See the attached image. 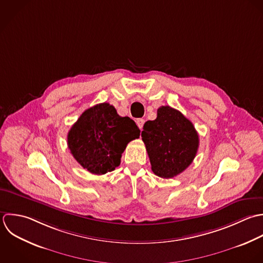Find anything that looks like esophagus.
<instances>
[{"instance_id":"1","label":"esophagus","mask_w":263,"mask_h":263,"mask_svg":"<svg viewBox=\"0 0 263 263\" xmlns=\"http://www.w3.org/2000/svg\"><path fill=\"white\" fill-rule=\"evenodd\" d=\"M144 120L143 119H137L136 120V124H137V126H138V128L140 129V130H142V127H143V125H144Z\"/></svg>"}]
</instances>
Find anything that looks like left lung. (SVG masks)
Returning a JSON list of instances; mask_svg holds the SVG:
<instances>
[{"mask_svg":"<svg viewBox=\"0 0 263 263\" xmlns=\"http://www.w3.org/2000/svg\"><path fill=\"white\" fill-rule=\"evenodd\" d=\"M141 137L153 172L167 179L183 172L199 148V135L193 123L168 105L159 107L156 120L145 122Z\"/></svg>","mask_w":263,"mask_h":263,"instance_id":"8db88e82","label":"left lung"}]
</instances>
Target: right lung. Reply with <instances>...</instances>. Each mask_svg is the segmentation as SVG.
Instances as JSON below:
<instances>
[{"label": "right lung", "mask_w": 263, "mask_h": 263, "mask_svg": "<svg viewBox=\"0 0 263 263\" xmlns=\"http://www.w3.org/2000/svg\"><path fill=\"white\" fill-rule=\"evenodd\" d=\"M140 130L129 117L103 102L86 109L67 134L68 148L77 162L92 174L102 175L121 163L127 144Z\"/></svg>", "instance_id": "obj_1"}]
</instances>
